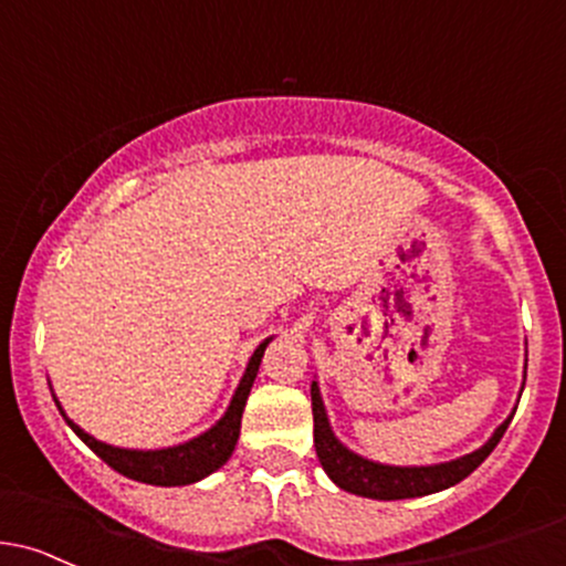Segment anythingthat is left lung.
I'll return each instance as SVG.
<instances>
[{
  "label": "left lung",
  "mask_w": 566,
  "mask_h": 566,
  "mask_svg": "<svg viewBox=\"0 0 566 566\" xmlns=\"http://www.w3.org/2000/svg\"><path fill=\"white\" fill-rule=\"evenodd\" d=\"M312 415H314V448H317V458L323 463L325 474L336 483L342 491L358 493L366 499H379V502H396V499H415L428 496V493L444 491V488L461 483L463 478L474 472L493 448L499 439L507 431L510 420H504L491 439L478 448L474 453H467L455 461L431 463V467H390V463L368 461L349 448H344L336 439L333 428L328 423V412H325L323 396H319V385L312 382Z\"/></svg>",
  "instance_id": "left-lung-1"
}]
</instances>
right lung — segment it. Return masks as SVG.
<instances>
[{
	"instance_id": "obj_1",
	"label": "right lung",
	"mask_w": 566,
	"mask_h": 566,
	"mask_svg": "<svg viewBox=\"0 0 566 566\" xmlns=\"http://www.w3.org/2000/svg\"><path fill=\"white\" fill-rule=\"evenodd\" d=\"M271 344V338H265L254 355L247 363V371H243L241 382L230 398V407L222 418L217 420L206 433L200 437L189 439L184 444H174V448H163V450H129V448H113V444L99 442L94 439L92 433L83 431L81 426H75L73 420L64 415L62 403L56 401L59 412L62 418L67 420V426L73 428L75 433L94 450L111 469H116L118 474L129 480H138V483H148V485H189V483H198V480L208 478L211 472H217L219 467L228 463V458L233 455L235 442H238V433H241V415L243 407H247V398L249 390H252L254 377H258V368L260 360H263L265 347Z\"/></svg>"
}]
</instances>
